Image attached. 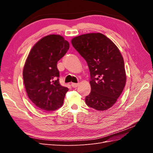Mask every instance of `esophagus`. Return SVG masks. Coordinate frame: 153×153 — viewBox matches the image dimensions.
I'll use <instances>...</instances> for the list:
<instances>
[{
	"label": "esophagus",
	"instance_id": "34e87169",
	"mask_svg": "<svg viewBox=\"0 0 153 153\" xmlns=\"http://www.w3.org/2000/svg\"><path fill=\"white\" fill-rule=\"evenodd\" d=\"M78 85H79V84H76V83H72L71 84V86L74 88H76L78 86Z\"/></svg>",
	"mask_w": 153,
	"mask_h": 153
}]
</instances>
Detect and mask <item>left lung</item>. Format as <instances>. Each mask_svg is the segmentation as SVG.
<instances>
[{"label":"left lung","mask_w":153,"mask_h":153,"mask_svg":"<svg viewBox=\"0 0 153 153\" xmlns=\"http://www.w3.org/2000/svg\"><path fill=\"white\" fill-rule=\"evenodd\" d=\"M71 43L89 68L91 91L85 103L97 110L115 103L126 82L124 59L117 47L101 33H89L71 39Z\"/></svg>","instance_id":"1"}]
</instances>
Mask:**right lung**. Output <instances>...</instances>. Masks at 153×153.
Instances as JSON below:
<instances>
[{
	"instance_id": "obj_1",
	"label": "right lung",
	"mask_w": 153,
	"mask_h": 153,
	"mask_svg": "<svg viewBox=\"0 0 153 153\" xmlns=\"http://www.w3.org/2000/svg\"><path fill=\"white\" fill-rule=\"evenodd\" d=\"M62 36L43 37L32 48L23 70L27 96L37 107L52 111L61 107L69 89L59 84L57 63L69 50Z\"/></svg>"
}]
</instances>
